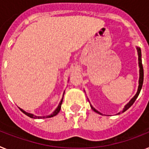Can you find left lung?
I'll use <instances>...</instances> for the list:
<instances>
[{
    "instance_id": "left-lung-1",
    "label": "left lung",
    "mask_w": 149,
    "mask_h": 149,
    "mask_svg": "<svg viewBox=\"0 0 149 149\" xmlns=\"http://www.w3.org/2000/svg\"><path fill=\"white\" fill-rule=\"evenodd\" d=\"M137 51H138V55H139V88H138V91H137V93H136V94L135 96H134V97L132 98L131 100L130 101V103H128L127 104H126V106H125V107H124L123 110V112H125L126 110H127L129 108L131 107V106L132 105V104H134V102L136 101V98L138 97L140 91H141V89H142V84H143V79H144V71H143V66H142V59H141V49H140L139 48H137ZM91 107L92 108V110H94V112H96V113H100L101 114L100 112H98L97 110H95L93 107H92L91 105ZM120 113H119V114H120Z\"/></svg>"
}]
</instances>
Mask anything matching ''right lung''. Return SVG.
Listing matches in <instances>:
<instances>
[{
    "label": "right lung",
    "instance_id": "obj_1",
    "mask_svg": "<svg viewBox=\"0 0 149 149\" xmlns=\"http://www.w3.org/2000/svg\"><path fill=\"white\" fill-rule=\"evenodd\" d=\"M62 100H63V97H62V99H61V102H60L59 104H58V106L57 109H56V110H55V111H54L53 113H52L51 114V115H49V116H42H42H34L33 114L29 113H26V112H25V111H24V110H22V109H19V110H21V111L23 112V113L26 114V116H29V117H30V118H33V119H40V118H49V117H53V116H56V115H57V114L58 113H59L60 110H61V104H62Z\"/></svg>",
    "mask_w": 149,
    "mask_h": 149
}]
</instances>
